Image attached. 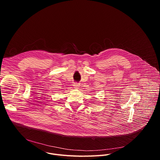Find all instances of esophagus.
<instances>
[{"mask_svg":"<svg viewBox=\"0 0 160 160\" xmlns=\"http://www.w3.org/2000/svg\"><path fill=\"white\" fill-rule=\"evenodd\" d=\"M80 84L79 83H77V82H75V83H74V87L75 88H78L80 86Z\"/></svg>","mask_w":160,"mask_h":160,"instance_id":"34e87169","label":"esophagus"}]
</instances>
